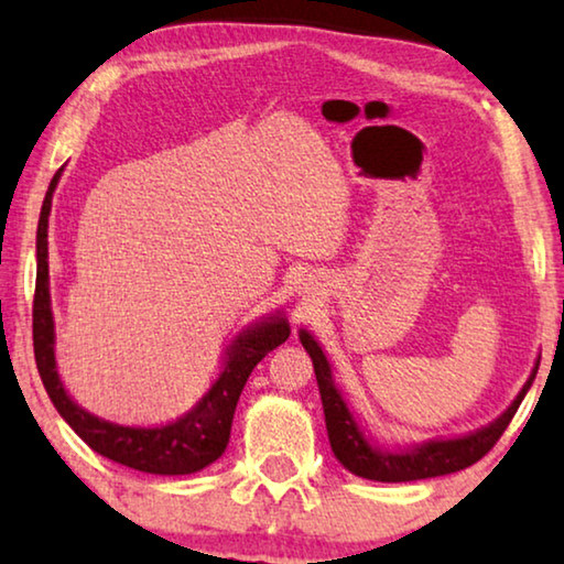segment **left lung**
<instances>
[{
    "instance_id": "1",
    "label": "left lung",
    "mask_w": 564,
    "mask_h": 564,
    "mask_svg": "<svg viewBox=\"0 0 564 564\" xmlns=\"http://www.w3.org/2000/svg\"><path fill=\"white\" fill-rule=\"evenodd\" d=\"M301 343L303 348L308 350V356L313 360V370H316L333 453H336L338 460L346 465L350 473L368 477V480H378V482L425 480V477L465 470V467H470L473 463L480 460V457L488 455L495 447V443L500 441V435L505 433V427L510 425L512 415L518 413L524 393L530 390L534 373H538V368H534L530 380L520 390V395L514 398V403L505 410L495 423L482 427V431L470 433L465 437H455V441H433V443L410 447V451H403V453H388L370 445L358 431L356 420L350 417L346 403H343L340 393L336 390V386H333L330 366L326 356H323V350L318 348V343L313 340V336H308L305 330H301Z\"/></svg>"
}]
</instances>
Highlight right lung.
<instances>
[{
	"instance_id": "right-lung-1",
	"label": "right lung",
	"mask_w": 564,
	"mask_h": 564,
	"mask_svg": "<svg viewBox=\"0 0 564 564\" xmlns=\"http://www.w3.org/2000/svg\"><path fill=\"white\" fill-rule=\"evenodd\" d=\"M62 169L56 171L50 191H46L40 228H36V285L32 305V336L34 358L40 368L42 383L50 393L54 408L72 425V431L87 443L94 453L109 457L133 470L151 475H188L204 470L206 465L221 457L231 435L236 403L241 398L251 370L269 356L273 348L289 338L285 318H269L246 330L228 348V360L221 378L202 398L194 410L164 427H121L89 415L87 410L72 403L62 388V380L54 368V323L50 311V263H46V226H50L52 194L59 181Z\"/></svg>"
}]
</instances>
